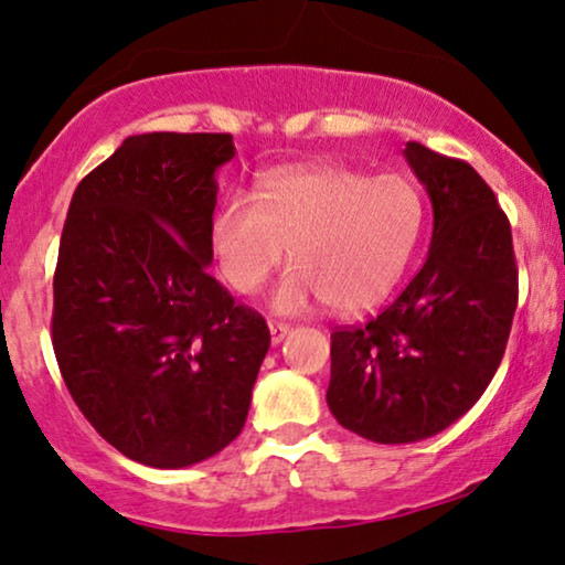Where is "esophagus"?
<instances>
[{
    "mask_svg": "<svg viewBox=\"0 0 565 565\" xmlns=\"http://www.w3.org/2000/svg\"><path fill=\"white\" fill-rule=\"evenodd\" d=\"M268 328H270V341H274V344H281L284 339H287V333L291 331V328L287 326V323H268Z\"/></svg>",
    "mask_w": 565,
    "mask_h": 565,
    "instance_id": "esophagus-1",
    "label": "esophagus"
}]
</instances>
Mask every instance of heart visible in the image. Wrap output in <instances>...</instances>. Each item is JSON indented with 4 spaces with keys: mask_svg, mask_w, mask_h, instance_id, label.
<instances>
[{
    "mask_svg": "<svg viewBox=\"0 0 565 565\" xmlns=\"http://www.w3.org/2000/svg\"><path fill=\"white\" fill-rule=\"evenodd\" d=\"M425 198L409 177L307 163L268 171L255 200L226 195L211 216L218 274L237 295H255L287 258L295 266L274 295L278 312L320 299L339 316L383 302L417 253Z\"/></svg>",
    "mask_w": 565,
    "mask_h": 565,
    "instance_id": "heart-1",
    "label": "heart"
}]
</instances>
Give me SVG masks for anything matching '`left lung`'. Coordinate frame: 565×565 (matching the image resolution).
<instances>
[{"mask_svg":"<svg viewBox=\"0 0 565 565\" xmlns=\"http://www.w3.org/2000/svg\"><path fill=\"white\" fill-rule=\"evenodd\" d=\"M433 205L425 266L367 326L331 333L328 409L373 443H417L454 425L501 365L519 299L511 226L467 161L409 140Z\"/></svg>","mask_w":565,"mask_h":565,"instance_id":"obj_1","label":"left lung"}]
</instances>
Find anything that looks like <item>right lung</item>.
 <instances>
[{
	"label": "right lung",
	"instance_id": "obj_1",
	"mask_svg": "<svg viewBox=\"0 0 565 565\" xmlns=\"http://www.w3.org/2000/svg\"><path fill=\"white\" fill-rule=\"evenodd\" d=\"M226 132H146L77 184L54 274L52 341L85 419L127 459L182 469L245 427L266 320L209 274Z\"/></svg>",
	"mask_w": 565,
	"mask_h": 565
}]
</instances>
